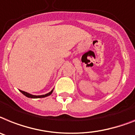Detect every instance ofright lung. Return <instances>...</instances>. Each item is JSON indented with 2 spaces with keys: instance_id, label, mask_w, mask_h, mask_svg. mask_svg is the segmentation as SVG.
I'll return each instance as SVG.
<instances>
[{
  "instance_id": "right-lung-1",
  "label": "right lung",
  "mask_w": 135,
  "mask_h": 135,
  "mask_svg": "<svg viewBox=\"0 0 135 135\" xmlns=\"http://www.w3.org/2000/svg\"><path fill=\"white\" fill-rule=\"evenodd\" d=\"M53 90H52L49 93L45 94V95H38V96L33 95H31V94L28 93H26V92H25V91H22V90H20V91L22 93V94H23L24 95H25L26 97H29V98H42V97H47V96H49V95H50L51 94L53 93Z\"/></svg>"
}]
</instances>
